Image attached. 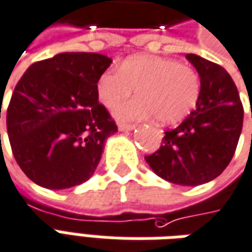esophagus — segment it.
<instances>
[{"label":"esophagus","instance_id":"1","mask_svg":"<svg viewBox=\"0 0 252 252\" xmlns=\"http://www.w3.org/2000/svg\"><path fill=\"white\" fill-rule=\"evenodd\" d=\"M135 129V126L133 124H124V123H120L119 124V131L124 132V131H132Z\"/></svg>","mask_w":252,"mask_h":252}]
</instances>
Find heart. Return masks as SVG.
Masks as SVG:
<instances>
[{
  "label": "heart",
  "mask_w": 252,
  "mask_h": 252,
  "mask_svg": "<svg viewBox=\"0 0 252 252\" xmlns=\"http://www.w3.org/2000/svg\"><path fill=\"white\" fill-rule=\"evenodd\" d=\"M136 89L138 98L114 109L119 120H142L156 116L161 124L184 120L196 108L202 93L198 71L177 60L140 54L123 61L120 68L102 73L96 83L98 99L113 108Z\"/></svg>",
  "instance_id": "b5f03b06"
}]
</instances>
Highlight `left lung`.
<instances>
[{
    "mask_svg": "<svg viewBox=\"0 0 252 252\" xmlns=\"http://www.w3.org/2000/svg\"><path fill=\"white\" fill-rule=\"evenodd\" d=\"M202 82L195 110L165 132L159 149L144 159L157 176L179 186L214 180L228 166L243 128V105L232 77L221 65L187 54Z\"/></svg>",
    "mask_w": 252,
    "mask_h": 252,
    "instance_id": "obj_1",
    "label": "left lung"
}]
</instances>
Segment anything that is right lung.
Returning <instances> with one entry per match:
<instances>
[{
    "label": "right lung",
    "mask_w": 252,
    "mask_h": 252,
    "mask_svg": "<svg viewBox=\"0 0 252 252\" xmlns=\"http://www.w3.org/2000/svg\"><path fill=\"white\" fill-rule=\"evenodd\" d=\"M110 64L98 53H60L31 65L16 84L8 136L16 162L35 184L65 189L94 175L106 139L117 132L96 94Z\"/></svg>",
    "instance_id": "obj_1"
}]
</instances>
